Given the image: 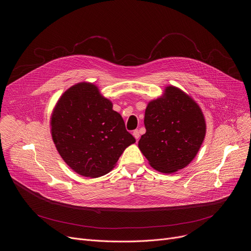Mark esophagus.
<instances>
[{
	"instance_id": "obj_1",
	"label": "esophagus",
	"mask_w": 251,
	"mask_h": 251,
	"mask_svg": "<svg viewBox=\"0 0 251 251\" xmlns=\"http://www.w3.org/2000/svg\"><path fill=\"white\" fill-rule=\"evenodd\" d=\"M133 136H134L135 139L138 141V140H139V137H140L139 131H138V130H134V131H133Z\"/></svg>"
}]
</instances>
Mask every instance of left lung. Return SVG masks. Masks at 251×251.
<instances>
[{"label": "left lung", "instance_id": "8db88e82", "mask_svg": "<svg viewBox=\"0 0 251 251\" xmlns=\"http://www.w3.org/2000/svg\"><path fill=\"white\" fill-rule=\"evenodd\" d=\"M146 133L138 147L152 168L171 174L187 167L198 154L205 136L200 106L181 89L168 86L160 98L148 103Z\"/></svg>", "mask_w": 251, "mask_h": 251}]
</instances>
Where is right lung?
<instances>
[{
  "label": "right lung",
  "mask_w": 251,
  "mask_h": 251,
  "mask_svg": "<svg viewBox=\"0 0 251 251\" xmlns=\"http://www.w3.org/2000/svg\"><path fill=\"white\" fill-rule=\"evenodd\" d=\"M96 85L68 88L51 114V136L63 161L75 173L98 177L109 173L124 150L136 142L122 116Z\"/></svg>",
  "instance_id": "1"
}]
</instances>
